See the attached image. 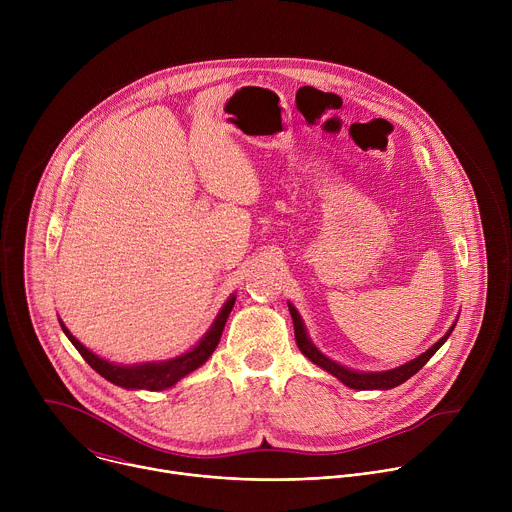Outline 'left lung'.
<instances>
[{
    "instance_id": "left-lung-1",
    "label": "left lung",
    "mask_w": 512,
    "mask_h": 512,
    "mask_svg": "<svg viewBox=\"0 0 512 512\" xmlns=\"http://www.w3.org/2000/svg\"><path fill=\"white\" fill-rule=\"evenodd\" d=\"M287 308H289V314H291V320H294V332H296V342H298V348L302 350L304 356H308L316 367L324 369L326 373H330L332 377H336L342 385L350 387V389H356V391H389L401 383H405L407 379H411L423 364L440 350V346L450 338V334L454 332L456 328V322L450 326V330L437 340L431 348H427L423 354H419L417 358L401 364V367L397 369H389V371H377V373H364V371H354V369H348L344 367V364L332 360L330 356H326L322 350L316 348V344L312 342V338L308 336V330H306V324L300 316V312L296 310V306L287 302Z\"/></svg>"
}]
</instances>
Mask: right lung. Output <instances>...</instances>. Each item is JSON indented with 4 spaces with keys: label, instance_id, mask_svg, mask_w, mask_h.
Here are the masks:
<instances>
[{
    "label": "right lung",
    "instance_id": "add662e5",
    "mask_svg": "<svg viewBox=\"0 0 512 512\" xmlns=\"http://www.w3.org/2000/svg\"><path fill=\"white\" fill-rule=\"evenodd\" d=\"M235 300H237V294H233L223 304L221 312L216 314L212 326L196 342V346H192L190 350H186L174 358L156 360V362H135V364L109 362L72 336L62 320H58V322H60V328L66 334V338L72 342V346H75L81 352V356L91 364V367L109 383L123 387V389H131V391H164V389L174 387L180 379H184L192 371L200 369L202 364L210 358V354L214 352L218 342H221V336H223L227 318L235 306Z\"/></svg>",
    "mask_w": 512,
    "mask_h": 512
}]
</instances>
